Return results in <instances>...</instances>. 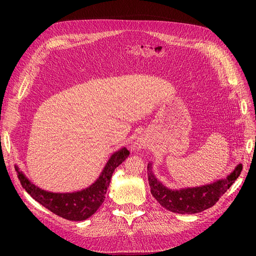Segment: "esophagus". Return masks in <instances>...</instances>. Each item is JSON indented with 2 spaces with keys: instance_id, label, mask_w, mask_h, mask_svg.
Masks as SVG:
<instances>
[{
  "instance_id": "obj_1",
  "label": "esophagus",
  "mask_w": 256,
  "mask_h": 256,
  "mask_svg": "<svg viewBox=\"0 0 256 256\" xmlns=\"http://www.w3.org/2000/svg\"><path fill=\"white\" fill-rule=\"evenodd\" d=\"M144 147H145V142L142 140V138H138V140H136L134 142V150H140L144 148Z\"/></svg>"
}]
</instances>
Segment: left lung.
Wrapping results in <instances>:
<instances>
[{
	"instance_id": "8db88e82",
	"label": "left lung",
	"mask_w": 256,
	"mask_h": 256,
	"mask_svg": "<svg viewBox=\"0 0 256 256\" xmlns=\"http://www.w3.org/2000/svg\"><path fill=\"white\" fill-rule=\"evenodd\" d=\"M242 164H239L226 178L200 187L170 189L157 180L152 172V164H147V175L152 196L168 210L176 214H198L212 207L230 189L242 173Z\"/></svg>"
}]
</instances>
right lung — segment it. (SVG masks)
Segmentation results:
<instances>
[{
	"instance_id": "1",
	"label": "right lung",
	"mask_w": 256,
	"mask_h": 256,
	"mask_svg": "<svg viewBox=\"0 0 256 256\" xmlns=\"http://www.w3.org/2000/svg\"><path fill=\"white\" fill-rule=\"evenodd\" d=\"M128 156L129 152L126 147L115 152L108 160L102 172L100 173L94 184L83 190L72 193H53L42 190L30 182L19 166H14V170L17 171L23 189H26L28 194L40 205L64 219L83 221L94 214L102 206L106 198V193L110 184L113 172Z\"/></svg>"
}]
</instances>
